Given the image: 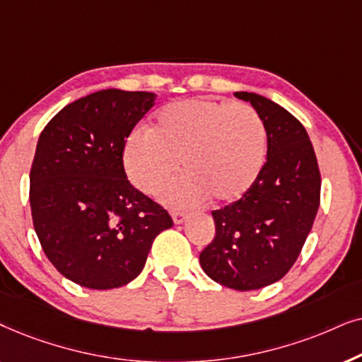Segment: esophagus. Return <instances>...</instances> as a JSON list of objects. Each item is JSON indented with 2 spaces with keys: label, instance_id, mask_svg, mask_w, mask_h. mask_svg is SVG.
Instances as JSON below:
<instances>
[{
  "label": "esophagus",
  "instance_id": "34e87169",
  "mask_svg": "<svg viewBox=\"0 0 362 362\" xmlns=\"http://www.w3.org/2000/svg\"><path fill=\"white\" fill-rule=\"evenodd\" d=\"M172 218L177 225H180V223H184V221H187V218H189V214H185V211H172Z\"/></svg>",
  "mask_w": 362,
  "mask_h": 362
}]
</instances>
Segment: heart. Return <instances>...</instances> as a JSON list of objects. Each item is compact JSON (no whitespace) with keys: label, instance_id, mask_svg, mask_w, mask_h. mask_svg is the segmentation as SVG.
I'll list each match as a JSON object with an SVG mask.
<instances>
[{"label":"heart","instance_id":"heart-1","mask_svg":"<svg viewBox=\"0 0 362 362\" xmlns=\"http://www.w3.org/2000/svg\"><path fill=\"white\" fill-rule=\"evenodd\" d=\"M267 152V127L250 104L184 99L158 110L151 131L129 136L124 167L134 185L158 195L180 160L185 175L168 189V204L194 206L209 197L226 204L255 185Z\"/></svg>","mask_w":362,"mask_h":362}]
</instances>
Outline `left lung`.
Here are the masks:
<instances>
[{
    "label": "left lung",
    "instance_id": "8db88e82",
    "mask_svg": "<svg viewBox=\"0 0 362 362\" xmlns=\"http://www.w3.org/2000/svg\"><path fill=\"white\" fill-rule=\"evenodd\" d=\"M235 95L263 119L267 162L242 199L211 211L215 238L200 253V264L220 285L250 291L281 279L300 257L320 209L321 175L295 115L259 94Z\"/></svg>",
    "mask_w": 362,
    "mask_h": 362
}]
</instances>
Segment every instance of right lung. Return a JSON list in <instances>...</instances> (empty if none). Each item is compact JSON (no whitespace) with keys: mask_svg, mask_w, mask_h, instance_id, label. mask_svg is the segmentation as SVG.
Returning a JSON list of instances; mask_svg holds the SVG:
<instances>
[{"mask_svg":"<svg viewBox=\"0 0 362 362\" xmlns=\"http://www.w3.org/2000/svg\"><path fill=\"white\" fill-rule=\"evenodd\" d=\"M157 95L104 89L67 104L41 132L30 173L33 225L57 272L90 290L137 278L153 240L173 225L131 185L125 139Z\"/></svg>","mask_w":362,"mask_h":362,"instance_id":"obj_1","label":"right lung"}]
</instances>
